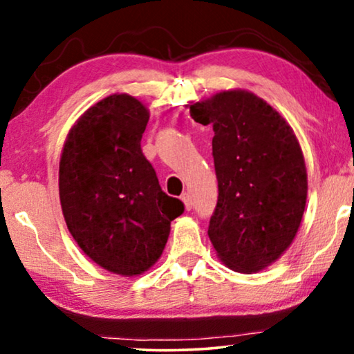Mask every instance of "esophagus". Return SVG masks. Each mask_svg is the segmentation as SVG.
<instances>
[{
    "label": "esophagus",
    "instance_id": "1",
    "mask_svg": "<svg viewBox=\"0 0 354 354\" xmlns=\"http://www.w3.org/2000/svg\"><path fill=\"white\" fill-rule=\"evenodd\" d=\"M180 200L183 201V205H185V209L190 211V209H192V205H193L190 193H183V195L180 196Z\"/></svg>",
    "mask_w": 354,
    "mask_h": 354
}]
</instances>
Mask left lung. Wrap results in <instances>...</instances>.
<instances>
[{
  "mask_svg": "<svg viewBox=\"0 0 354 354\" xmlns=\"http://www.w3.org/2000/svg\"><path fill=\"white\" fill-rule=\"evenodd\" d=\"M190 115L214 130L219 196L207 235L217 258L235 272H259L301 225L308 174L297 135L268 101L241 88L196 101Z\"/></svg>",
  "mask_w": 354,
  "mask_h": 354,
  "instance_id": "obj_1",
  "label": "left lung"
}]
</instances>
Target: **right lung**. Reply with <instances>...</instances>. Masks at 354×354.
I'll use <instances>...</instances> for the list:
<instances>
[{
  "label": "right lung",
  "mask_w": 354,
  "mask_h": 354,
  "mask_svg": "<svg viewBox=\"0 0 354 354\" xmlns=\"http://www.w3.org/2000/svg\"><path fill=\"white\" fill-rule=\"evenodd\" d=\"M149 111L127 93L90 106L67 133L59 200L79 248L109 272L137 277L161 258L183 203L161 190L140 148Z\"/></svg>",
  "instance_id": "add662e5"
}]
</instances>
